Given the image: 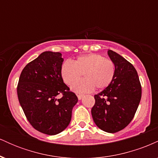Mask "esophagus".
<instances>
[{
  "mask_svg": "<svg viewBox=\"0 0 158 158\" xmlns=\"http://www.w3.org/2000/svg\"><path fill=\"white\" fill-rule=\"evenodd\" d=\"M77 95L78 99H79V100H80V99H82V97H84V95H83V94H77Z\"/></svg>",
  "mask_w": 158,
  "mask_h": 158,
  "instance_id": "34e87169",
  "label": "esophagus"
}]
</instances>
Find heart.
I'll return each instance as SVG.
<instances>
[{"mask_svg":"<svg viewBox=\"0 0 158 158\" xmlns=\"http://www.w3.org/2000/svg\"><path fill=\"white\" fill-rule=\"evenodd\" d=\"M115 73L111 60L96 53L79 56L76 60L66 61L61 67V75L67 85L76 93H89L94 89H103L110 84ZM83 74L85 79L76 82ZM76 82L75 83V81Z\"/></svg>","mask_w":158,"mask_h":158,"instance_id":"heart-1","label":"heart"}]
</instances>
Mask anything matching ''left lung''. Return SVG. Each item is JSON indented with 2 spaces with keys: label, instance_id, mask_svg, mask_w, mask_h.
Listing matches in <instances>:
<instances>
[{
  "label": "left lung",
  "instance_id": "8db88e82",
  "mask_svg": "<svg viewBox=\"0 0 158 158\" xmlns=\"http://www.w3.org/2000/svg\"><path fill=\"white\" fill-rule=\"evenodd\" d=\"M108 55L115 66V73L110 84L94 96L91 114L98 128L115 133L126 128L134 118L142 90L133 65L113 50H108Z\"/></svg>",
  "mask_w": 158,
  "mask_h": 158
}]
</instances>
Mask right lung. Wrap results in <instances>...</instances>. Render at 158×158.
Listing matches in <instances>:
<instances>
[{"label":"right lung","instance_id":"obj_1","mask_svg":"<svg viewBox=\"0 0 158 158\" xmlns=\"http://www.w3.org/2000/svg\"><path fill=\"white\" fill-rule=\"evenodd\" d=\"M61 56L52 51L40 54L23 69L17 88L27 119L35 129L48 135H57L68 126L78 102L61 77ZM59 94L63 95L60 99L56 97Z\"/></svg>","mask_w":158,"mask_h":158}]
</instances>
